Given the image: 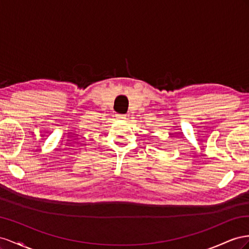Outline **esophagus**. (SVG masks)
Returning <instances> with one entry per match:
<instances>
[{"mask_svg":"<svg viewBox=\"0 0 249 249\" xmlns=\"http://www.w3.org/2000/svg\"><path fill=\"white\" fill-rule=\"evenodd\" d=\"M116 117H117V119H119V120H125V119H126V116H125V115H120V113H118V115H117Z\"/></svg>","mask_w":249,"mask_h":249,"instance_id":"34e87169","label":"esophagus"}]
</instances>
